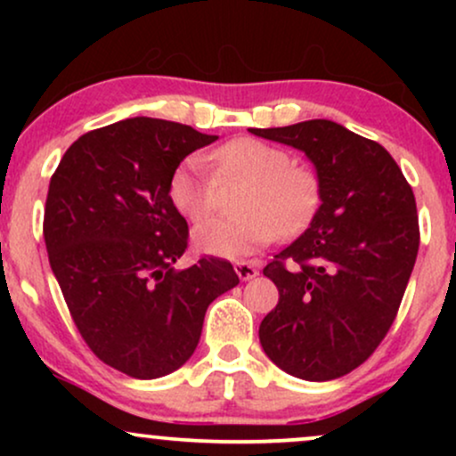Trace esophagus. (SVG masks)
<instances>
[{
	"label": "esophagus",
	"mask_w": 456,
	"mask_h": 456,
	"mask_svg": "<svg viewBox=\"0 0 456 456\" xmlns=\"http://www.w3.org/2000/svg\"><path fill=\"white\" fill-rule=\"evenodd\" d=\"M235 274L240 276V281H250L259 274V270L253 264H248V261H238L235 264Z\"/></svg>",
	"instance_id": "obj_1"
}]
</instances>
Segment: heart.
<instances>
[{
	"instance_id": "b5f03b06",
	"label": "heart",
	"mask_w": 456,
	"mask_h": 456,
	"mask_svg": "<svg viewBox=\"0 0 456 456\" xmlns=\"http://www.w3.org/2000/svg\"><path fill=\"white\" fill-rule=\"evenodd\" d=\"M212 173L199 156L182 160L169 177L171 206L188 221L199 223L216 208L218 182L242 180L248 188L238 201L235 218H214L192 233L201 253L244 257L274 242L276 235L294 238L311 224L322 201V186L313 169L294 165L287 150L268 141L242 137L224 143L210 159Z\"/></svg>"
}]
</instances>
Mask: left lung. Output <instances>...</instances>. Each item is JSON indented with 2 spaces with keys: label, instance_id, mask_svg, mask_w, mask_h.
Listing matches in <instances>:
<instances>
[{
  "label": "left lung",
  "instance_id": "1",
  "mask_svg": "<svg viewBox=\"0 0 456 456\" xmlns=\"http://www.w3.org/2000/svg\"><path fill=\"white\" fill-rule=\"evenodd\" d=\"M250 133L305 151L322 186L306 232L264 268L279 305L261 322V347L294 378H343L399 313L420 244L413 191L388 150L330 119Z\"/></svg>",
  "mask_w": 456,
  "mask_h": 456
}]
</instances>
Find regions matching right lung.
<instances>
[{
	"mask_svg": "<svg viewBox=\"0 0 456 456\" xmlns=\"http://www.w3.org/2000/svg\"><path fill=\"white\" fill-rule=\"evenodd\" d=\"M216 139L167 119H122L78 137L51 177L43 224L51 270L87 347L130 378L180 369L210 302L240 282L221 257L174 268L188 224L167 195L169 177Z\"/></svg>",
	"mask_w": 456,
	"mask_h": 456,
	"instance_id": "obj_1",
	"label": "right lung"
}]
</instances>
